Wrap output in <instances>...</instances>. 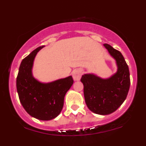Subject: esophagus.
<instances>
[{"mask_svg":"<svg viewBox=\"0 0 146 146\" xmlns=\"http://www.w3.org/2000/svg\"><path fill=\"white\" fill-rule=\"evenodd\" d=\"M82 75V71L81 69H75L72 73V75H73V80L75 81H78L81 78Z\"/></svg>","mask_w":146,"mask_h":146,"instance_id":"esophagus-1","label":"esophagus"}]
</instances>
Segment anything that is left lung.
Segmentation results:
<instances>
[{"label": "left lung", "mask_w": 146, "mask_h": 146, "mask_svg": "<svg viewBox=\"0 0 146 146\" xmlns=\"http://www.w3.org/2000/svg\"><path fill=\"white\" fill-rule=\"evenodd\" d=\"M104 46L116 61V73L106 79L92 73L83 75L81 78L87 107L94 113L102 115L113 113L123 104L130 84L128 66L121 52L108 44Z\"/></svg>", "instance_id": "8db88e82"}]
</instances>
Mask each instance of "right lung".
Returning a JSON list of instances; mask_svg holds the SVG:
<instances>
[{"label":"right lung","instance_id":"right-lung-1","mask_svg":"<svg viewBox=\"0 0 146 146\" xmlns=\"http://www.w3.org/2000/svg\"><path fill=\"white\" fill-rule=\"evenodd\" d=\"M41 46L21 62L16 78V88L20 102L27 113L42 121L56 118L61 113L66 92L73 84L72 76L49 83H42L33 78V61Z\"/></svg>","mask_w":146,"mask_h":146}]
</instances>
